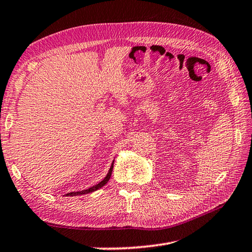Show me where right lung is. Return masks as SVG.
Returning a JSON list of instances; mask_svg holds the SVG:
<instances>
[{
    "instance_id": "add662e5",
    "label": "right lung",
    "mask_w": 252,
    "mask_h": 252,
    "mask_svg": "<svg viewBox=\"0 0 252 252\" xmlns=\"http://www.w3.org/2000/svg\"><path fill=\"white\" fill-rule=\"evenodd\" d=\"M112 168H113V163H112V165H111V167H110V170H109V172H108V174H107V176L104 177V180L100 182L99 184L94 185V186H93V187H90V189H85V190H81V191H74V193H68V194H66V196L84 195V194H88V193H91V191H94V190H97V189H101V187L106 185L107 183L109 182V180H110L111 174H112Z\"/></svg>"
}]
</instances>
